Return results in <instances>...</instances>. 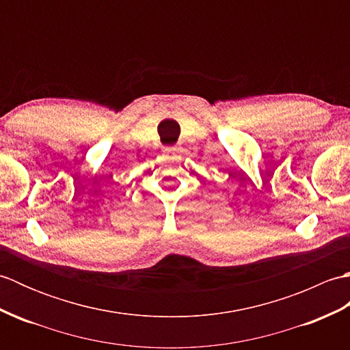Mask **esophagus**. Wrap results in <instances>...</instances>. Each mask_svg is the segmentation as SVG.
Here are the masks:
<instances>
[{
  "label": "esophagus",
  "mask_w": 350,
  "mask_h": 350,
  "mask_svg": "<svg viewBox=\"0 0 350 350\" xmlns=\"http://www.w3.org/2000/svg\"><path fill=\"white\" fill-rule=\"evenodd\" d=\"M176 152H177V147H170V148H168V153H173V154H174Z\"/></svg>",
  "instance_id": "1"
}]
</instances>
